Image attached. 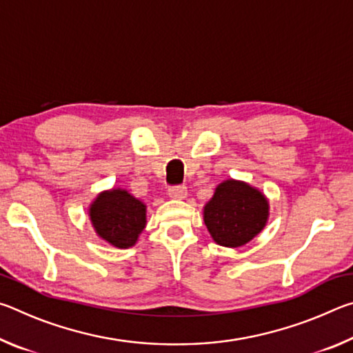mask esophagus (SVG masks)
Segmentation results:
<instances>
[{"instance_id": "obj_1", "label": "esophagus", "mask_w": 353, "mask_h": 353, "mask_svg": "<svg viewBox=\"0 0 353 353\" xmlns=\"http://www.w3.org/2000/svg\"><path fill=\"white\" fill-rule=\"evenodd\" d=\"M168 194L174 199H183L187 196V187L185 185H174V187L168 188Z\"/></svg>"}]
</instances>
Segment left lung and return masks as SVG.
<instances>
[{
  "label": "left lung",
  "instance_id": "1",
  "mask_svg": "<svg viewBox=\"0 0 353 353\" xmlns=\"http://www.w3.org/2000/svg\"><path fill=\"white\" fill-rule=\"evenodd\" d=\"M268 201L248 183L225 181L218 185L204 208V223L221 246L238 248L259 234L268 219Z\"/></svg>",
  "mask_w": 353,
  "mask_h": 353
}]
</instances>
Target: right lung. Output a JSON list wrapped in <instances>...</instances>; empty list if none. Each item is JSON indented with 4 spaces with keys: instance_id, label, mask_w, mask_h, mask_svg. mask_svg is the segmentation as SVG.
Listing matches in <instances>:
<instances>
[{
    "instance_id": "obj_1",
    "label": "right lung",
    "mask_w": 353,
    "mask_h": 353,
    "mask_svg": "<svg viewBox=\"0 0 353 353\" xmlns=\"http://www.w3.org/2000/svg\"><path fill=\"white\" fill-rule=\"evenodd\" d=\"M90 218L103 240L115 248H130L146 225V205L128 191L112 190L93 202Z\"/></svg>"
}]
</instances>
